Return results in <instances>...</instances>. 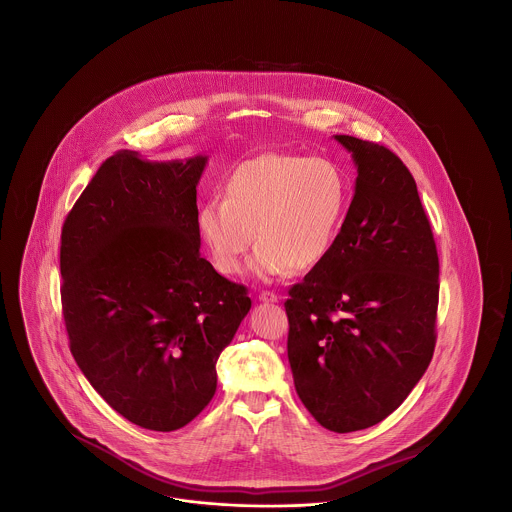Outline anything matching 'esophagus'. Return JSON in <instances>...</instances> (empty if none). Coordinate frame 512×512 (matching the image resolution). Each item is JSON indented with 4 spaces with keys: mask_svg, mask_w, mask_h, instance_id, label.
<instances>
[{
    "mask_svg": "<svg viewBox=\"0 0 512 512\" xmlns=\"http://www.w3.org/2000/svg\"><path fill=\"white\" fill-rule=\"evenodd\" d=\"M278 295L272 292H261L259 293V301H263V303H278Z\"/></svg>",
    "mask_w": 512,
    "mask_h": 512,
    "instance_id": "1",
    "label": "esophagus"
}]
</instances>
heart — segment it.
<instances>
[{
    "label": "heart",
    "mask_w": 512,
    "mask_h": 512,
    "mask_svg": "<svg viewBox=\"0 0 512 512\" xmlns=\"http://www.w3.org/2000/svg\"><path fill=\"white\" fill-rule=\"evenodd\" d=\"M345 207L347 180L332 161L263 153L228 174L224 199L205 201L197 226L219 272L240 274L255 236L253 272L274 278L320 265Z\"/></svg>",
    "instance_id": "1"
}]
</instances>
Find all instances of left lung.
I'll return each instance as SVG.
<instances>
[{
	"label": "left lung",
	"mask_w": 512,
	"mask_h": 512,
	"mask_svg": "<svg viewBox=\"0 0 512 512\" xmlns=\"http://www.w3.org/2000/svg\"><path fill=\"white\" fill-rule=\"evenodd\" d=\"M355 194L326 259L284 303L293 384L320 426L347 434L390 416L436 345L439 261L413 174L390 149L336 134Z\"/></svg>",
	"instance_id": "8db88e82"
}]
</instances>
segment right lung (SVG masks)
Listing matches in <instances>:
<instances>
[{"instance_id":"1","label":"right lung","mask_w":512,"mask_h":512,"mask_svg":"<svg viewBox=\"0 0 512 512\" xmlns=\"http://www.w3.org/2000/svg\"><path fill=\"white\" fill-rule=\"evenodd\" d=\"M207 155L147 161L122 149L61 232L71 353L126 420L172 432L217 391V361L251 309L244 286L199 255L197 184Z\"/></svg>"}]
</instances>
